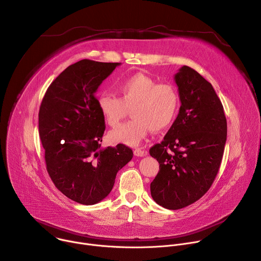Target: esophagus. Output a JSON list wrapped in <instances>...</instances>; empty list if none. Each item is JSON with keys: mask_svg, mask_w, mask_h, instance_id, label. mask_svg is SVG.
I'll use <instances>...</instances> for the list:
<instances>
[{"mask_svg": "<svg viewBox=\"0 0 261 261\" xmlns=\"http://www.w3.org/2000/svg\"><path fill=\"white\" fill-rule=\"evenodd\" d=\"M133 153H134V155L137 156V157H143V156H145V154H146L143 150H141V148H139V147L135 148Z\"/></svg>", "mask_w": 261, "mask_h": 261, "instance_id": "1", "label": "esophagus"}]
</instances>
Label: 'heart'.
<instances>
[{"instance_id": "1", "label": "heart", "mask_w": 261, "mask_h": 261, "mask_svg": "<svg viewBox=\"0 0 261 261\" xmlns=\"http://www.w3.org/2000/svg\"><path fill=\"white\" fill-rule=\"evenodd\" d=\"M120 97L104 92L97 99V106L106 123L116 128L129 114L132 120L111 131V140L137 145L152 130L167 128L175 119L179 96L170 84L157 81L143 73H136L118 83Z\"/></svg>"}]
</instances>
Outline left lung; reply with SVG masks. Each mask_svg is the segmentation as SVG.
Segmentation results:
<instances>
[{"instance_id": "1", "label": "left lung", "mask_w": 261, "mask_h": 261, "mask_svg": "<svg viewBox=\"0 0 261 261\" xmlns=\"http://www.w3.org/2000/svg\"><path fill=\"white\" fill-rule=\"evenodd\" d=\"M174 81L181 103L178 115L162 142L150 148L160 164L151 194L168 210L188 206L207 192L227 137L224 109L213 86L188 66L178 70Z\"/></svg>"}]
</instances>
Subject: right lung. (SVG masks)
<instances>
[{
  "label": "right lung",
  "instance_id": "add662e5",
  "mask_svg": "<svg viewBox=\"0 0 261 261\" xmlns=\"http://www.w3.org/2000/svg\"><path fill=\"white\" fill-rule=\"evenodd\" d=\"M121 63L82 60L48 87L39 109V136L47 172L68 198L92 205L114 187L118 171L133 157L125 144L101 148L104 118L95 93Z\"/></svg>",
  "mask_w": 261,
  "mask_h": 261
}]
</instances>
